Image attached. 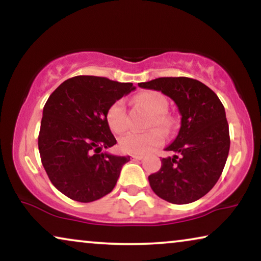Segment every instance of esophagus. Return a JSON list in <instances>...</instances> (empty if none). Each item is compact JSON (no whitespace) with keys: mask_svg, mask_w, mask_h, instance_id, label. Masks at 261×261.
<instances>
[{"mask_svg":"<svg viewBox=\"0 0 261 261\" xmlns=\"http://www.w3.org/2000/svg\"><path fill=\"white\" fill-rule=\"evenodd\" d=\"M130 158H132V160H141L142 158H144V156H142V155H135V154H133V155L130 156Z\"/></svg>","mask_w":261,"mask_h":261,"instance_id":"1","label":"esophagus"}]
</instances>
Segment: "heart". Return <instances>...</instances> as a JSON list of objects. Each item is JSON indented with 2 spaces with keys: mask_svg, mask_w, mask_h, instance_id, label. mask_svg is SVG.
<instances>
[{
  "mask_svg": "<svg viewBox=\"0 0 261 261\" xmlns=\"http://www.w3.org/2000/svg\"><path fill=\"white\" fill-rule=\"evenodd\" d=\"M138 103L148 110L151 114L149 124L159 129H164L169 124V119L163 113L166 110L167 103L165 97L156 91H145L138 96ZM107 123L114 133H123L127 129L126 113H124L123 101H115L109 107L106 114ZM164 138L158 130H149L145 133H135L130 132L120 139V148L124 153L135 155H142L151 152L152 149L163 144Z\"/></svg>",
  "mask_w": 261,
  "mask_h": 261,
  "instance_id": "1",
  "label": "heart"
}]
</instances>
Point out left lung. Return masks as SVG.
Wrapping results in <instances>:
<instances>
[{
	"instance_id": "left-lung-1",
	"label": "left lung",
	"mask_w": 261,
	"mask_h": 261,
	"mask_svg": "<svg viewBox=\"0 0 261 261\" xmlns=\"http://www.w3.org/2000/svg\"><path fill=\"white\" fill-rule=\"evenodd\" d=\"M162 91L176 103L180 128L166 151L179 155L162 159L148 176L156 196L173 204L195 202L214 188L229 153V128L224 107L212 89L188 77H162L138 84Z\"/></svg>"
}]
</instances>
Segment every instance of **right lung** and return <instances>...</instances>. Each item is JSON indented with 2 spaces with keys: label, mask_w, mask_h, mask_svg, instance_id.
<instances>
[{
  "label": "right lung",
  "mask_w": 261,
  "mask_h": 261,
  "mask_svg": "<svg viewBox=\"0 0 261 261\" xmlns=\"http://www.w3.org/2000/svg\"><path fill=\"white\" fill-rule=\"evenodd\" d=\"M132 83L77 76L63 82L42 110L38 146L51 183L73 201L89 203L115 188L129 155L102 152L116 144L107 110L134 90Z\"/></svg>",
  "instance_id": "right-lung-1"
}]
</instances>
